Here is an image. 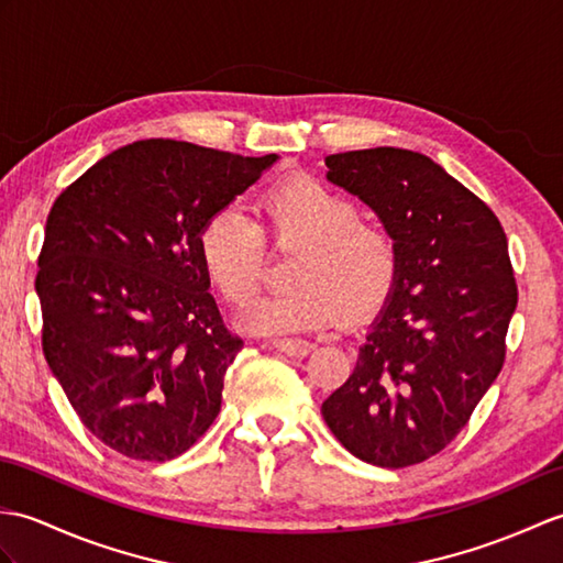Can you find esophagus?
Wrapping results in <instances>:
<instances>
[{"instance_id":"34e87169","label":"esophagus","mask_w":563,"mask_h":563,"mask_svg":"<svg viewBox=\"0 0 563 563\" xmlns=\"http://www.w3.org/2000/svg\"><path fill=\"white\" fill-rule=\"evenodd\" d=\"M271 345L287 357H305L313 350L311 341H299V338H276Z\"/></svg>"}]
</instances>
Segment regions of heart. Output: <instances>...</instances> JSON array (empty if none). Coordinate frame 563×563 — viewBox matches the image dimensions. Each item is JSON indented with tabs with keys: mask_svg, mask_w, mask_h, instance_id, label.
<instances>
[{
	"mask_svg": "<svg viewBox=\"0 0 563 563\" xmlns=\"http://www.w3.org/2000/svg\"><path fill=\"white\" fill-rule=\"evenodd\" d=\"M266 240L290 261L287 292L256 299L244 311L254 333L283 335L321 329L341 317H364L394 290L400 254L384 222L362 218L352 196L317 177L292 175L273 187L261 222L238 206H222L199 230V258L208 280L230 305H244L264 280Z\"/></svg>",
	"mask_w": 563,
	"mask_h": 563,
	"instance_id": "heart-1",
	"label": "heart"
}]
</instances>
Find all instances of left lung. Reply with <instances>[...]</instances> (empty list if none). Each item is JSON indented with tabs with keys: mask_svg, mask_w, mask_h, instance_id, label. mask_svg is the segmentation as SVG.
I'll return each mask as SVG.
<instances>
[{
	"mask_svg": "<svg viewBox=\"0 0 563 563\" xmlns=\"http://www.w3.org/2000/svg\"><path fill=\"white\" fill-rule=\"evenodd\" d=\"M325 167L394 232L400 266L355 369L323 400V420L364 463L417 465L461 434L504 367L518 305L506 232L422 153L347 151Z\"/></svg>",
	"mask_w": 563,
	"mask_h": 563,
	"instance_id": "8db88e82",
	"label": "left lung"
}]
</instances>
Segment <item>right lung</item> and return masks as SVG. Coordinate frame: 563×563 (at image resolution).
<instances>
[{"label": "right lung", "mask_w": 563, "mask_h": 563, "mask_svg": "<svg viewBox=\"0 0 563 563\" xmlns=\"http://www.w3.org/2000/svg\"><path fill=\"white\" fill-rule=\"evenodd\" d=\"M276 158L134 141L52 203L35 276L45 360L90 434L126 459L173 461L220 412L244 341L208 292L196 242Z\"/></svg>", "instance_id": "1"}]
</instances>
